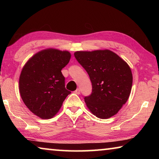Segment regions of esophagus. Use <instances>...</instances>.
I'll use <instances>...</instances> for the list:
<instances>
[{
    "instance_id": "1",
    "label": "esophagus",
    "mask_w": 159,
    "mask_h": 159,
    "mask_svg": "<svg viewBox=\"0 0 159 159\" xmlns=\"http://www.w3.org/2000/svg\"><path fill=\"white\" fill-rule=\"evenodd\" d=\"M74 93H76V94H77V95H79V94H80V89H79V88H78V89H76V90H75L74 91Z\"/></svg>"
}]
</instances>
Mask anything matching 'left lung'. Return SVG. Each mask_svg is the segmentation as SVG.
I'll use <instances>...</instances> for the list:
<instances>
[{
    "label": "left lung",
    "mask_w": 159,
    "mask_h": 159,
    "mask_svg": "<svg viewBox=\"0 0 159 159\" xmlns=\"http://www.w3.org/2000/svg\"><path fill=\"white\" fill-rule=\"evenodd\" d=\"M74 56L92 83V93L84 98L90 111L102 119L116 114L128 101L133 85L127 62L107 49L76 51Z\"/></svg>",
    "instance_id": "left-lung-1"
}]
</instances>
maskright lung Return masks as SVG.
Wrapping results in <instances>:
<instances>
[{"instance_id":"obj_1","label":"right lung","mask_w":159,"mask_h":159,"mask_svg":"<svg viewBox=\"0 0 159 159\" xmlns=\"http://www.w3.org/2000/svg\"><path fill=\"white\" fill-rule=\"evenodd\" d=\"M66 50L48 48L34 55L23 66L19 90L27 108L42 119L57 114L71 92L65 88L61 70L71 59Z\"/></svg>"}]
</instances>
